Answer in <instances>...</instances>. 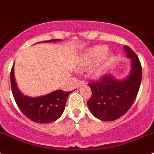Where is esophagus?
Returning <instances> with one entry per match:
<instances>
[{"label":"esophagus","instance_id":"obj_1","mask_svg":"<svg viewBox=\"0 0 154 154\" xmlns=\"http://www.w3.org/2000/svg\"><path fill=\"white\" fill-rule=\"evenodd\" d=\"M86 84H87V82H86V81H84V80H80V81L77 83V87H80L83 85H85Z\"/></svg>","mask_w":154,"mask_h":154}]
</instances>
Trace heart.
<instances>
[{
    "instance_id": "obj_1",
    "label": "heart",
    "mask_w": 154,
    "mask_h": 154,
    "mask_svg": "<svg viewBox=\"0 0 154 154\" xmlns=\"http://www.w3.org/2000/svg\"><path fill=\"white\" fill-rule=\"evenodd\" d=\"M106 52L107 48L104 45L91 48L80 57L78 69L81 70H87L97 63L91 70V73L94 77H100L104 73L105 70L113 60L111 56L106 54Z\"/></svg>"
}]
</instances>
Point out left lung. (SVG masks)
Instances as JSON below:
<instances>
[{"mask_svg":"<svg viewBox=\"0 0 154 154\" xmlns=\"http://www.w3.org/2000/svg\"><path fill=\"white\" fill-rule=\"evenodd\" d=\"M131 58V72L127 79L117 80L111 76L101 77L89 83L92 91L87 105L91 113L103 121H113L127 113L135 100L142 80V67L137 55L124 45Z\"/></svg>","mask_w":154,"mask_h":154,"instance_id":"obj_1","label":"left lung"}]
</instances>
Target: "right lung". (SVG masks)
I'll use <instances>...</instances> for the list:
<instances>
[{
	"label": "right lung",
	"instance_id": "right-lung-1",
	"mask_svg": "<svg viewBox=\"0 0 154 154\" xmlns=\"http://www.w3.org/2000/svg\"><path fill=\"white\" fill-rule=\"evenodd\" d=\"M60 40H50L46 42ZM11 86L17 105L28 119L39 124H49L61 116L69 94L72 91L57 90L45 96L29 97L24 96L17 87L14 74V65L11 71Z\"/></svg>",
	"mask_w": 154,
	"mask_h": 154
}]
</instances>
